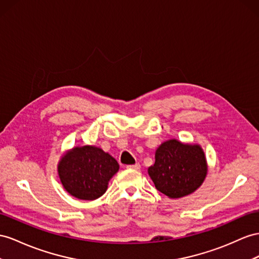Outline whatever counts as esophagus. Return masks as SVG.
<instances>
[{"instance_id":"34e87169","label":"esophagus","mask_w":259,"mask_h":259,"mask_svg":"<svg viewBox=\"0 0 259 259\" xmlns=\"http://www.w3.org/2000/svg\"><path fill=\"white\" fill-rule=\"evenodd\" d=\"M140 164L139 163H137V164H134V165H129V166H127V168H129V169H135V170H138V169H140Z\"/></svg>"}]
</instances>
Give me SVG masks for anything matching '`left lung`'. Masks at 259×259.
Returning a JSON list of instances; mask_svg holds the SVG:
<instances>
[{"label":"left lung","mask_w":259,"mask_h":259,"mask_svg":"<svg viewBox=\"0 0 259 259\" xmlns=\"http://www.w3.org/2000/svg\"><path fill=\"white\" fill-rule=\"evenodd\" d=\"M155 188L170 199L193 194L204 182L208 164L199 144L170 139L155 151V163L148 168Z\"/></svg>","instance_id":"8db88e82"}]
</instances>
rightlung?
Wrapping results in <instances>:
<instances>
[{
	"instance_id": "1",
	"label": "right lung",
	"mask_w": 259,
	"mask_h": 259,
	"mask_svg": "<svg viewBox=\"0 0 259 259\" xmlns=\"http://www.w3.org/2000/svg\"><path fill=\"white\" fill-rule=\"evenodd\" d=\"M118 170L115 158L95 145L74 147L66 151L58 163L63 188L81 200H95L103 196Z\"/></svg>"
}]
</instances>
